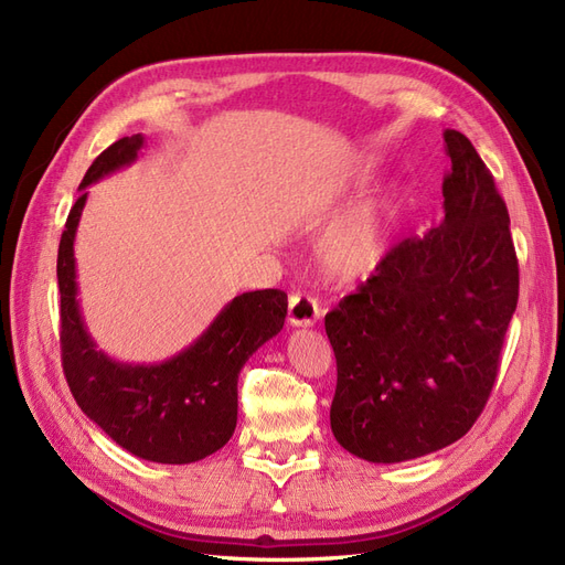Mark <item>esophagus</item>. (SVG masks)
I'll return each mask as SVG.
<instances>
[{"mask_svg":"<svg viewBox=\"0 0 565 565\" xmlns=\"http://www.w3.org/2000/svg\"><path fill=\"white\" fill-rule=\"evenodd\" d=\"M320 318V306L306 295H292L287 303V322L292 328H311Z\"/></svg>","mask_w":565,"mask_h":565,"instance_id":"obj_1","label":"esophagus"}]
</instances>
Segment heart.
Returning a JSON list of instances; mask_svg holds the SVG:
<instances>
[{"instance_id": "obj_1", "label": "heart", "mask_w": 565, "mask_h": 565, "mask_svg": "<svg viewBox=\"0 0 565 565\" xmlns=\"http://www.w3.org/2000/svg\"><path fill=\"white\" fill-rule=\"evenodd\" d=\"M401 200L382 193L358 202L324 228L313 245L318 276L334 287L363 282L377 273L396 245Z\"/></svg>"}]
</instances>
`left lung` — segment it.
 <instances>
[{
    "instance_id": "obj_1",
    "label": "left lung",
    "mask_w": 565,
    "mask_h": 565,
    "mask_svg": "<svg viewBox=\"0 0 565 565\" xmlns=\"http://www.w3.org/2000/svg\"><path fill=\"white\" fill-rule=\"evenodd\" d=\"M443 139L446 216L393 247L324 316L337 358L332 434L374 465L424 457L471 429L519 301L507 204L467 136L446 129Z\"/></svg>"
}]
</instances>
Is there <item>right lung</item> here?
Instances as JSON below:
<instances>
[{
	"mask_svg": "<svg viewBox=\"0 0 565 565\" xmlns=\"http://www.w3.org/2000/svg\"><path fill=\"white\" fill-rule=\"evenodd\" d=\"M143 146L146 136L134 134L100 152L67 214L56 266L63 372L82 413L119 448L158 465H191L231 440L237 374L282 330L287 295L280 289L237 295L191 347L162 363H122L96 347L77 299L75 235L87 188L139 160Z\"/></svg>",
	"mask_w": 565,
	"mask_h": 565,
	"instance_id": "right-lung-1",
	"label": "right lung"
}]
</instances>
